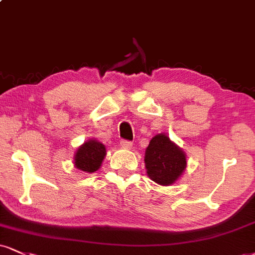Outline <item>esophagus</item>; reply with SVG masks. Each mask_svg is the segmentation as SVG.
Returning <instances> with one entry per match:
<instances>
[{
	"instance_id": "34e87169",
	"label": "esophagus",
	"mask_w": 255,
	"mask_h": 255,
	"mask_svg": "<svg viewBox=\"0 0 255 255\" xmlns=\"http://www.w3.org/2000/svg\"><path fill=\"white\" fill-rule=\"evenodd\" d=\"M120 143H121V147H124V148H131V146H133V142L128 140H121Z\"/></svg>"
}]
</instances>
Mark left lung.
<instances>
[{
    "instance_id": "obj_1",
    "label": "left lung",
    "mask_w": 255,
    "mask_h": 255,
    "mask_svg": "<svg viewBox=\"0 0 255 255\" xmlns=\"http://www.w3.org/2000/svg\"><path fill=\"white\" fill-rule=\"evenodd\" d=\"M147 176L159 185H172L186 168L185 152L165 133L157 134L145 151Z\"/></svg>"
}]
</instances>
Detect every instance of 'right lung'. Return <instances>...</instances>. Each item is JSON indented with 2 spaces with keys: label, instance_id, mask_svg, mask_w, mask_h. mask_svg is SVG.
<instances>
[{
  "label": "right lung",
  "instance_id": "obj_1",
  "mask_svg": "<svg viewBox=\"0 0 255 255\" xmlns=\"http://www.w3.org/2000/svg\"><path fill=\"white\" fill-rule=\"evenodd\" d=\"M107 155L106 146L96 139H89L77 148L73 157L76 168L87 173L96 172Z\"/></svg>",
  "mask_w": 255,
  "mask_h": 255
}]
</instances>
